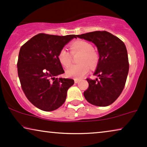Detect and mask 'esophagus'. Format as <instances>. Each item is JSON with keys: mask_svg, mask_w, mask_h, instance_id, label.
Instances as JSON below:
<instances>
[{"mask_svg": "<svg viewBox=\"0 0 147 147\" xmlns=\"http://www.w3.org/2000/svg\"><path fill=\"white\" fill-rule=\"evenodd\" d=\"M79 82H80V80H78V79H74V82H75L76 84H78Z\"/></svg>", "mask_w": 147, "mask_h": 147, "instance_id": "esophagus-1", "label": "esophagus"}]
</instances>
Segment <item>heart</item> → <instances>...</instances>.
Wrapping results in <instances>:
<instances>
[{
  "instance_id": "b5f03b06",
  "label": "heart",
  "mask_w": 147,
  "mask_h": 147,
  "mask_svg": "<svg viewBox=\"0 0 147 147\" xmlns=\"http://www.w3.org/2000/svg\"><path fill=\"white\" fill-rule=\"evenodd\" d=\"M71 54L80 53L78 59V64L72 65L66 70V75L76 79H80L87 74L90 68H94L97 65L99 56L93 49L92 44L84 40H77L70 44ZM58 60L64 67H67L71 63V55L65 49L60 50L57 55Z\"/></svg>"
}]
</instances>
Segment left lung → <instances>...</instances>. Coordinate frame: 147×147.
<instances>
[{"label":"left lung","mask_w":147,"mask_h":147,"mask_svg":"<svg viewBox=\"0 0 147 147\" xmlns=\"http://www.w3.org/2000/svg\"><path fill=\"white\" fill-rule=\"evenodd\" d=\"M96 45L99 60L94 76L99 79L87 78L89 87L84 92L86 100L97 106L112 104L123 90L129 69L126 46L119 38L105 31L76 35Z\"/></svg>","instance_id":"obj_1"}]
</instances>
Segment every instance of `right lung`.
Wrapping results in <instances>:
<instances>
[{"mask_svg":"<svg viewBox=\"0 0 147 147\" xmlns=\"http://www.w3.org/2000/svg\"><path fill=\"white\" fill-rule=\"evenodd\" d=\"M75 35L58 36L39 33L20 49L17 71L22 90L34 106L53 111L65 101L67 90L74 80L57 78L64 73L57 55Z\"/></svg>","mask_w":147,"mask_h":147,"instance_id":"add662e5","label":"right lung"}]
</instances>
